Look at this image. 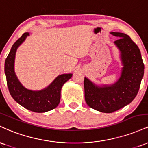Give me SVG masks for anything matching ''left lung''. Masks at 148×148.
I'll list each match as a JSON object with an SVG mask.
<instances>
[{"mask_svg": "<svg viewBox=\"0 0 148 148\" xmlns=\"http://www.w3.org/2000/svg\"><path fill=\"white\" fill-rule=\"evenodd\" d=\"M119 37L114 42L120 52L123 67L115 84L98 86L85 77V99L90 108L102 113L118 111L133 101L138 94L144 74V64L138 46L128 35L111 32Z\"/></svg>", "mask_w": 148, "mask_h": 148, "instance_id": "1", "label": "left lung"}]
</instances>
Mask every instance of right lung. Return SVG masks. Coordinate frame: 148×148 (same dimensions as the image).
Masks as SVG:
<instances>
[{
	"mask_svg": "<svg viewBox=\"0 0 148 148\" xmlns=\"http://www.w3.org/2000/svg\"><path fill=\"white\" fill-rule=\"evenodd\" d=\"M29 33H25L12 47L5 62L7 84L10 93L15 101L26 109L45 113L53 109L60 103L61 88L72 76V74H64L57 76L53 81L41 90H31L25 88L18 81L14 72V59L16 49L24 42Z\"/></svg>",
	"mask_w": 148,
	"mask_h": 148,
	"instance_id": "1",
	"label": "right lung"
}]
</instances>
